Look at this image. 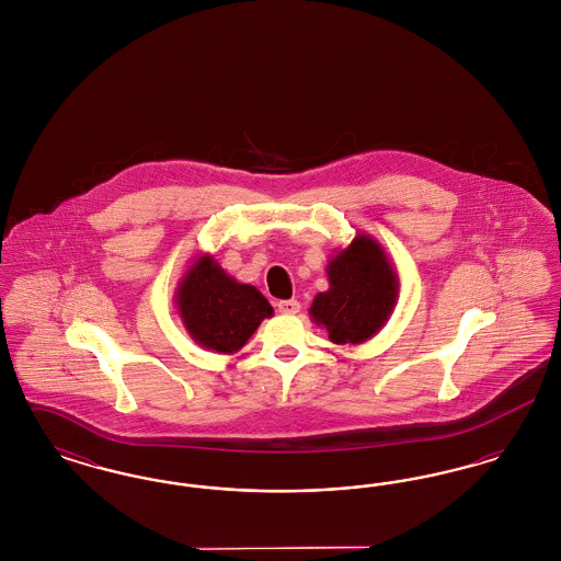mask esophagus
I'll list each match as a JSON object with an SVG mask.
<instances>
[{"label":"esophagus","mask_w":561,"mask_h":561,"mask_svg":"<svg viewBox=\"0 0 561 561\" xmlns=\"http://www.w3.org/2000/svg\"><path fill=\"white\" fill-rule=\"evenodd\" d=\"M277 311L279 313H284V316H294V313H298L300 311V302L298 300H282L279 305H277Z\"/></svg>","instance_id":"esophagus-1"}]
</instances>
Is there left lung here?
Listing matches in <instances>:
<instances>
[{
  "mask_svg": "<svg viewBox=\"0 0 561 561\" xmlns=\"http://www.w3.org/2000/svg\"><path fill=\"white\" fill-rule=\"evenodd\" d=\"M330 288L313 298L309 316L336 345H362L389 321L400 298V275L385 248L357 233L325 265Z\"/></svg>",
  "mask_w": 561,
  "mask_h": 561,
  "instance_id": "8db88e82",
  "label": "left lung"
}]
</instances>
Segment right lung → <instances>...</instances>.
Returning a JSON list of instances; mask_svg holds the SVG:
<instances>
[{
  "label": "right lung",
  "mask_w": 561,
  "mask_h": 561,
  "mask_svg": "<svg viewBox=\"0 0 561 561\" xmlns=\"http://www.w3.org/2000/svg\"><path fill=\"white\" fill-rule=\"evenodd\" d=\"M174 305L199 347L229 355L238 353L261 321L273 316L263 294L227 275L210 254L195 256L179 282Z\"/></svg>",
  "instance_id": "1"
}]
</instances>
